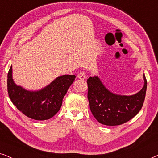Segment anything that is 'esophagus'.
Instances as JSON below:
<instances>
[{"label":"esophagus","instance_id":"obj_1","mask_svg":"<svg viewBox=\"0 0 158 158\" xmlns=\"http://www.w3.org/2000/svg\"><path fill=\"white\" fill-rule=\"evenodd\" d=\"M77 77H78V78L81 79V80L85 79V77H86L85 73H83V72H81V73H78V75H77Z\"/></svg>","mask_w":158,"mask_h":158}]
</instances>
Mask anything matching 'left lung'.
I'll return each instance as SVG.
<instances>
[{"label": "left lung", "mask_w": 158, "mask_h": 158, "mask_svg": "<svg viewBox=\"0 0 158 158\" xmlns=\"http://www.w3.org/2000/svg\"><path fill=\"white\" fill-rule=\"evenodd\" d=\"M144 85L137 94L131 96L116 94L106 88L98 76L87 80L88 98L93 115L99 123L116 126L131 119L143 105L147 90V80L143 75Z\"/></svg>", "instance_id": "1"}]
</instances>
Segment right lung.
Masks as SVG:
<instances>
[{"label": "right lung", "mask_w": 158, "mask_h": 158, "mask_svg": "<svg viewBox=\"0 0 158 158\" xmlns=\"http://www.w3.org/2000/svg\"><path fill=\"white\" fill-rule=\"evenodd\" d=\"M75 77V75H60L42 89L29 90L14 83L10 66L7 80L8 96L17 109L27 117L47 120L59 111L62 99Z\"/></svg>", "instance_id": "obj_1"}]
</instances>
